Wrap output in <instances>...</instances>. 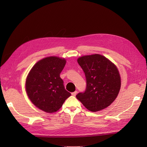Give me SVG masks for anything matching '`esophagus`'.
<instances>
[{
  "label": "esophagus",
  "instance_id": "34e87169",
  "mask_svg": "<svg viewBox=\"0 0 147 147\" xmlns=\"http://www.w3.org/2000/svg\"><path fill=\"white\" fill-rule=\"evenodd\" d=\"M78 94V91H74V92H72L71 93V95H73V96H76V94Z\"/></svg>",
  "mask_w": 147,
  "mask_h": 147
}]
</instances>
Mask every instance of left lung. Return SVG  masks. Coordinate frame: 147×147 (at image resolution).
Listing matches in <instances>:
<instances>
[{"instance_id": "left-lung-1", "label": "left lung", "mask_w": 147, "mask_h": 147, "mask_svg": "<svg viewBox=\"0 0 147 147\" xmlns=\"http://www.w3.org/2000/svg\"><path fill=\"white\" fill-rule=\"evenodd\" d=\"M78 62L85 74L86 87L76 98L90 111L109 107L117 98L121 86L116 66L99 54L80 57Z\"/></svg>"}]
</instances>
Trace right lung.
I'll list each match as a JSON object with an SVG mask.
<instances>
[{
  "instance_id": "obj_1",
  "label": "right lung",
  "mask_w": 147,
  "mask_h": 147,
  "mask_svg": "<svg viewBox=\"0 0 147 147\" xmlns=\"http://www.w3.org/2000/svg\"><path fill=\"white\" fill-rule=\"evenodd\" d=\"M65 63L64 58L46 57L38 61L27 77V94L32 102L43 111H57L71 95L59 76Z\"/></svg>"
}]
</instances>
